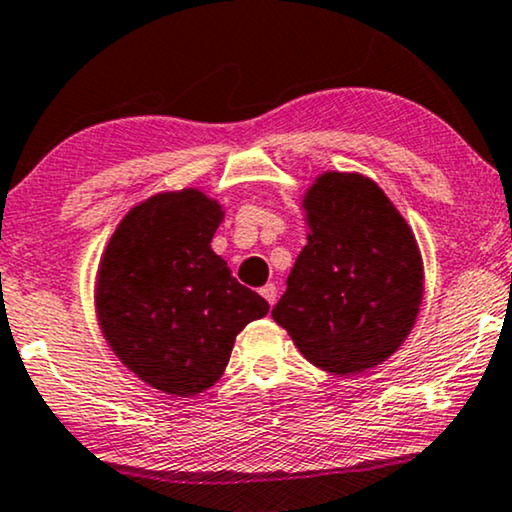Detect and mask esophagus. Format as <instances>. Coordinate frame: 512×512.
I'll return each mask as SVG.
<instances>
[{"mask_svg": "<svg viewBox=\"0 0 512 512\" xmlns=\"http://www.w3.org/2000/svg\"><path fill=\"white\" fill-rule=\"evenodd\" d=\"M260 295H262L264 300H267L269 304H274V302H276V295H278V290H276L274 283H267V286L260 288Z\"/></svg>", "mask_w": 512, "mask_h": 512, "instance_id": "1", "label": "esophagus"}]
</instances>
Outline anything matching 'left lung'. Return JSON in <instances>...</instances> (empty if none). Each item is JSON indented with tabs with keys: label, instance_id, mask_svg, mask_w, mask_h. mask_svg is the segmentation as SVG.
I'll return each instance as SVG.
<instances>
[{
	"label": "left lung",
	"instance_id": "1",
	"mask_svg": "<svg viewBox=\"0 0 512 512\" xmlns=\"http://www.w3.org/2000/svg\"><path fill=\"white\" fill-rule=\"evenodd\" d=\"M302 205L307 245L271 316L323 371L354 375L383 364L423 302V260L409 224L361 174H321Z\"/></svg>",
	"mask_w": 512,
	"mask_h": 512
}]
</instances>
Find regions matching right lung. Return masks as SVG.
<instances>
[{
    "label": "right lung",
    "instance_id": "add662e5",
    "mask_svg": "<svg viewBox=\"0 0 512 512\" xmlns=\"http://www.w3.org/2000/svg\"><path fill=\"white\" fill-rule=\"evenodd\" d=\"M224 212L196 189L132 208L101 257L96 314L108 345L144 383L177 397L215 385L236 335L269 312L210 248Z\"/></svg>",
    "mask_w": 512,
    "mask_h": 512
}]
</instances>
